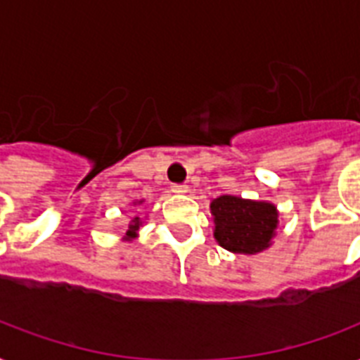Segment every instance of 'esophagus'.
<instances>
[{
    "instance_id": "esophagus-1",
    "label": "esophagus",
    "mask_w": 360,
    "mask_h": 360,
    "mask_svg": "<svg viewBox=\"0 0 360 360\" xmlns=\"http://www.w3.org/2000/svg\"><path fill=\"white\" fill-rule=\"evenodd\" d=\"M172 192H175V194H186L188 192V185H185V183H181V185L174 183L172 185Z\"/></svg>"
}]
</instances>
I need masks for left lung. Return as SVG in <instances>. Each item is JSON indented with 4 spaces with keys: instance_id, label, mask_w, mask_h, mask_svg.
<instances>
[{
    "instance_id": "8db88e82",
    "label": "left lung",
    "mask_w": 360,
    "mask_h": 360,
    "mask_svg": "<svg viewBox=\"0 0 360 360\" xmlns=\"http://www.w3.org/2000/svg\"><path fill=\"white\" fill-rule=\"evenodd\" d=\"M214 239L236 254H257L271 246L276 236L278 211L273 203L220 196L211 202Z\"/></svg>"
}]
</instances>
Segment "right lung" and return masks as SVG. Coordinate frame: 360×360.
Listing matches in <instances>:
<instances>
[{
    "instance_id": "1",
    "label": "right lung",
    "mask_w": 360,
    "mask_h": 360,
    "mask_svg": "<svg viewBox=\"0 0 360 360\" xmlns=\"http://www.w3.org/2000/svg\"><path fill=\"white\" fill-rule=\"evenodd\" d=\"M136 203H141V200H140V202H136ZM140 226H141L140 217H134V219H132V222L129 224V230H127V233H124V239H127V240L134 239V237L138 236V230H140Z\"/></svg>"
}]
</instances>
